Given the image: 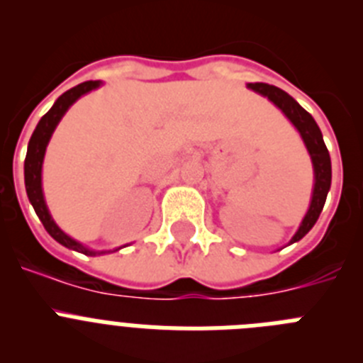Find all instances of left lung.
<instances>
[{"mask_svg": "<svg viewBox=\"0 0 363 363\" xmlns=\"http://www.w3.org/2000/svg\"><path fill=\"white\" fill-rule=\"evenodd\" d=\"M249 89L262 96H267L272 104L277 105L285 116L289 118L291 123L296 127L300 133L301 140L306 143L307 150H309L311 162H313L314 171V187H313V198H311L309 211H307L306 218L301 220L300 227H298L296 234L291 238L289 243L298 242L313 229V225L318 220L320 213H322L323 205H325L327 192L331 189V156L327 150L325 143H323L322 130L316 125L314 118L303 107H300L296 99L291 98L289 94L274 85H267V83H249Z\"/></svg>", "mask_w": 363, "mask_h": 363, "instance_id": "8db88e82", "label": "left lung"}]
</instances>
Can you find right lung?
<instances>
[{"label":"right lung","mask_w":363,"mask_h":363,"mask_svg":"<svg viewBox=\"0 0 363 363\" xmlns=\"http://www.w3.org/2000/svg\"><path fill=\"white\" fill-rule=\"evenodd\" d=\"M99 85H101V82L79 83V85H76L74 89L67 91L65 94L60 96V98L56 99V104L50 107V111L47 112V114L40 120V123L36 125V129H34V133H32L30 136V142H28L27 158H25V189H27L28 201H30L34 211H36L38 218L41 220V223H43V227L47 229V233H49L57 243L65 245L67 249L83 252V255L86 256H98L112 251H92V249H86L85 245H82L79 242L70 238L69 234H65L56 225V221L50 216L43 198V189H41V165H43L45 150H47V145H49L50 136H52L54 129H56V125L60 123V120L63 118V114L69 111V107L76 101V99L82 98L86 92L98 89Z\"/></svg>","instance_id":"1"}]
</instances>
